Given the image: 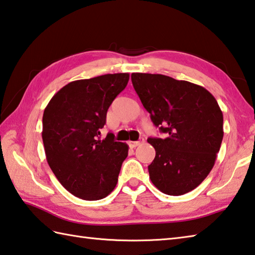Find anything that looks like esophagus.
<instances>
[{
	"label": "esophagus",
	"instance_id": "1",
	"mask_svg": "<svg viewBox=\"0 0 255 255\" xmlns=\"http://www.w3.org/2000/svg\"><path fill=\"white\" fill-rule=\"evenodd\" d=\"M143 141H145L143 139H140V140H138V141H129L128 145H129V147H130V148H135L137 146L141 145V143H143Z\"/></svg>",
	"mask_w": 255,
	"mask_h": 255
}]
</instances>
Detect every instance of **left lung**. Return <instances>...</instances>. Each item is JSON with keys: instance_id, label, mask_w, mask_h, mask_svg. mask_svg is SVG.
Instances as JSON below:
<instances>
[{"instance_id": "8db88e82", "label": "left lung", "mask_w": 255, "mask_h": 255, "mask_svg": "<svg viewBox=\"0 0 255 255\" xmlns=\"http://www.w3.org/2000/svg\"><path fill=\"white\" fill-rule=\"evenodd\" d=\"M150 119L166 138H148L156 156L149 178L160 192L179 196L196 188L213 168L223 139V114L210 91L164 75L131 73Z\"/></svg>"}]
</instances>
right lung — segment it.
<instances>
[{"label": "right lung", "instance_id": "add662e5", "mask_svg": "<svg viewBox=\"0 0 255 255\" xmlns=\"http://www.w3.org/2000/svg\"><path fill=\"white\" fill-rule=\"evenodd\" d=\"M128 73L72 81L44 109L42 139L48 164L62 186L86 201L108 196L118 182L128 145L100 138L110 105L126 88Z\"/></svg>", "mask_w": 255, "mask_h": 255}]
</instances>
